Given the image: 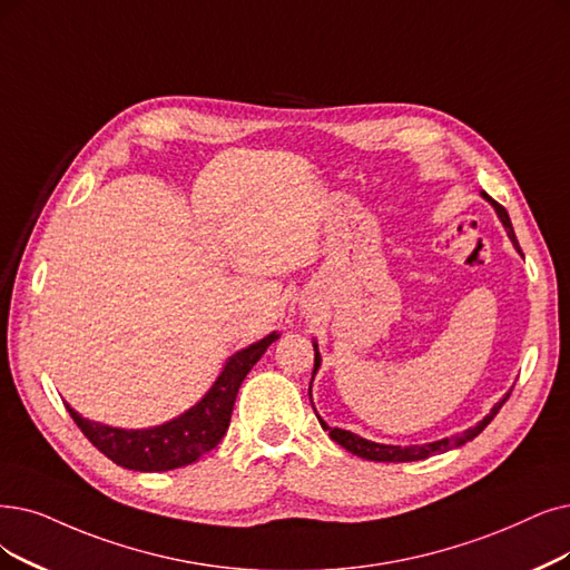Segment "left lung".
Here are the masks:
<instances>
[{"instance_id":"obj_1","label":"left lung","mask_w":570,"mask_h":570,"mask_svg":"<svg viewBox=\"0 0 570 570\" xmlns=\"http://www.w3.org/2000/svg\"><path fill=\"white\" fill-rule=\"evenodd\" d=\"M482 198L491 203L493 210H495V215H498V219L503 222V226L508 229L510 240H512V243H514V247L519 249V245H517V236H514V229H512V222H510L508 210H505L503 206H500V203H495L489 194H484V191H482ZM313 351H315V364H313V379H315V372L321 370V362H323L321 351H317V341H313ZM313 379H311V383H313ZM510 393H512V391H510ZM510 393H505V395H503V400L495 402V404L491 406V412H489L482 421H476V423H474V425H470L468 430L456 432V435H449V438L435 440V442H425V444H404V446H402V444H379V442H372V440H364V438L355 435V432H351V430L330 428L321 416H317V412H315V416H317V421H321L323 430H327V432H330V438H332L336 444L344 446L346 451L355 453V456H360V459H367V461H376V463H409V461H423V459H428V456H435V453H444V451H449V449L463 446L465 442L474 440V438L480 435V432H482V430L493 421V416L500 412V406H503V404L508 402ZM308 395H311V385H308ZM313 409H315V406H313Z\"/></svg>"}]
</instances>
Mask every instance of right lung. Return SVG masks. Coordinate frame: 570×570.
Wrapping results in <instances>:
<instances>
[{
  "label": "right lung",
  "instance_id": "obj_1",
  "mask_svg": "<svg viewBox=\"0 0 570 570\" xmlns=\"http://www.w3.org/2000/svg\"><path fill=\"white\" fill-rule=\"evenodd\" d=\"M278 336V332H271L247 348L236 351L226 360L224 370L219 372L208 393L194 406H189L187 412H181L179 416L161 425L138 430L111 428L83 419L67 402L65 406L88 438V442L102 451L109 461L126 470L166 472L181 465H191L203 453L213 451L226 435L243 379Z\"/></svg>",
  "mask_w": 570,
  "mask_h": 570
}]
</instances>
